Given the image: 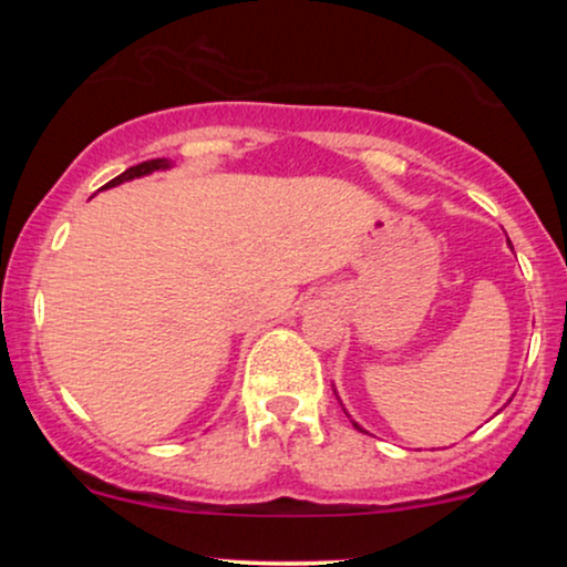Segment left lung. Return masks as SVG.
I'll use <instances>...</instances> for the list:
<instances>
[{"label": "left lung", "mask_w": 567, "mask_h": 567, "mask_svg": "<svg viewBox=\"0 0 567 567\" xmlns=\"http://www.w3.org/2000/svg\"><path fill=\"white\" fill-rule=\"evenodd\" d=\"M354 426H357V424H354ZM357 429H360V426H357Z\"/></svg>", "instance_id": "left-lung-1"}]
</instances>
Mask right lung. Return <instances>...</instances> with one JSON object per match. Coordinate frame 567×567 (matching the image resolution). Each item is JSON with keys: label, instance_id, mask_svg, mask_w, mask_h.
<instances>
[{"label": "right lung", "instance_id": "right-lung-1", "mask_svg": "<svg viewBox=\"0 0 567 567\" xmlns=\"http://www.w3.org/2000/svg\"><path fill=\"white\" fill-rule=\"evenodd\" d=\"M167 165H171V162H167V159H148V162H141V165L127 167L125 173L116 175V178H114V181H109V184L103 186V188L116 186V184H125V181H130V178H138V175H146V173H154V171H165Z\"/></svg>", "mask_w": 567, "mask_h": 567}]
</instances>
